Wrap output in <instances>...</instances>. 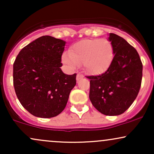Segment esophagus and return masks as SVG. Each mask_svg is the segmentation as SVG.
Listing matches in <instances>:
<instances>
[{"mask_svg":"<svg viewBox=\"0 0 154 154\" xmlns=\"http://www.w3.org/2000/svg\"><path fill=\"white\" fill-rule=\"evenodd\" d=\"M83 78V76L82 75H79V74H77V81H79V79H82Z\"/></svg>","mask_w":154,"mask_h":154,"instance_id":"obj_1","label":"esophagus"}]
</instances>
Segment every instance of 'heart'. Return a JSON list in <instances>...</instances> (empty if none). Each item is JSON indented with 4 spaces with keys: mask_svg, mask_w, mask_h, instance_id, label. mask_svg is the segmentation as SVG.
I'll return each instance as SVG.
<instances>
[{
    "mask_svg": "<svg viewBox=\"0 0 154 154\" xmlns=\"http://www.w3.org/2000/svg\"><path fill=\"white\" fill-rule=\"evenodd\" d=\"M114 56V46L108 39H85L72 45L70 54H63L62 61L71 69L82 63L86 72L99 75L109 69Z\"/></svg>",
    "mask_w": 154,
    "mask_h": 154,
    "instance_id": "b5f03b06",
    "label": "heart"
}]
</instances>
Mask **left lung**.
Listing matches in <instances>:
<instances>
[{
  "label": "left lung",
  "mask_w": 154,
  "mask_h": 154,
  "mask_svg": "<svg viewBox=\"0 0 154 154\" xmlns=\"http://www.w3.org/2000/svg\"><path fill=\"white\" fill-rule=\"evenodd\" d=\"M114 56L103 74L88 76L89 98L101 114L116 116L123 114L138 94L143 77V63L134 47L119 35L110 33Z\"/></svg>",
  "instance_id": "1"
}]
</instances>
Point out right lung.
Wrapping results in <instances>:
<instances>
[{
    "label": "right lung",
    "instance_id": "obj_1",
    "mask_svg": "<svg viewBox=\"0 0 154 154\" xmlns=\"http://www.w3.org/2000/svg\"><path fill=\"white\" fill-rule=\"evenodd\" d=\"M65 41L45 35L21 50L14 63L13 82L22 106L40 118L59 115L66 107L77 74L61 71Z\"/></svg>",
    "mask_w": 154,
    "mask_h": 154
}]
</instances>
